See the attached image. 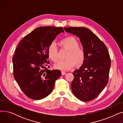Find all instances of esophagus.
<instances>
[{
  "instance_id": "esophagus-1",
  "label": "esophagus",
  "mask_w": 123,
  "mask_h": 123,
  "mask_svg": "<svg viewBox=\"0 0 123 123\" xmlns=\"http://www.w3.org/2000/svg\"><path fill=\"white\" fill-rule=\"evenodd\" d=\"M61 74H62V75H65L66 73V72H65L62 71V72H61Z\"/></svg>"
}]
</instances>
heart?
<instances>
[{
    "instance_id": "b5f03b06",
    "label": "heart",
    "mask_w": 123,
    "mask_h": 123,
    "mask_svg": "<svg viewBox=\"0 0 123 123\" xmlns=\"http://www.w3.org/2000/svg\"><path fill=\"white\" fill-rule=\"evenodd\" d=\"M62 46L69 50L67 56L68 59L58 60L55 64L54 67L56 69L67 71L74 67L81 65L85 60V53L83 49L79 48V43L73 37H67L60 41ZM49 58L55 62L58 59V49L54 42L51 43L47 50Z\"/></svg>"
}]
</instances>
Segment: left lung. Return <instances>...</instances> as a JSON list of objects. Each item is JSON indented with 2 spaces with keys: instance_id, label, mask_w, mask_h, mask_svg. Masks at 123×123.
Returning a JSON list of instances; mask_svg holds the SVG:
<instances>
[{
  "instance_id": "left-lung-1",
  "label": "left lung",
  "mask_w": 123,
  "mask_h": 123,
  "mask_svg": "<svg viewBox=\"0 0 123 123\" xmlns=\"http://www.w3.org/2000/svg\"><path fill=\"white\" fill-rule=\"evenodd\" d=\"M68 33L79 38L85 53L82 66L73 73L71 89L82 101L94 99L107 85L111 59L105 44L90 29L82 27H65Z\"/></svg>"
}]
</instances>
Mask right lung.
Returning <instances> with one entry per match:
<instances>
[{
    "label": "right lung",
    "instance_id": "obj_1",
    "mask_svg": "<svg viewBox=\"0 0 123 123\" xmlns=\"http://www.w3.org/2000/svg\"><path fill=\"white\" fill-rule=\"evenodd\" d=\"M62 27L42 26L25 36L19 42L12 58L14 79L23 92L33 100H41L53 91L59 70L47 69V50Z\"/></svg>",
    "mask_w": 123,
    "mask_h": 123
}]
</instances>
